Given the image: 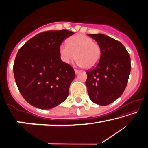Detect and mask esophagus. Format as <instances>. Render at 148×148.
Returning <instances> with one entry per match:
<instances>
[{"instance_id": "34e87169", "label": "esophagus", "mask_w": 148, "mask_h": 148, "mask_svg": "<svg viewBox=\"0 0 148 148\" xmlns=\"http://www.w3.org/2000/svg\"><path fill=\"white\" fill-rule=\"evenodd\" d=\"M81 72V71L80 70H75V73H76V74L77 75V74H80Z\"/></svg>"}]
</instances>
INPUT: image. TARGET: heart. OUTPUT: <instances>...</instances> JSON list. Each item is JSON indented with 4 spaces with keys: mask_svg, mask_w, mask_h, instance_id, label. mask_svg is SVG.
I'll use <instances>...</instances> for the list:
<instances>
[{
    "mask_svg": "<svg viewBox=\"0 0 148 148\" xmlns=\"http://www.w3.org/2000/svg\"><path fill=\"white\" fill-rule=\"evenodd\" d=\"M59 54L62 61L65 64H69L76 56L77 64L90 69L98 64L102 50L100 45L91 37L78 34L68 39V45L60 46Z\"/></svg>",
    "mask_w": 148,
    "mask_h": 148,
    "instance_id": "1",
    "label": "heart"
}]
</instances>
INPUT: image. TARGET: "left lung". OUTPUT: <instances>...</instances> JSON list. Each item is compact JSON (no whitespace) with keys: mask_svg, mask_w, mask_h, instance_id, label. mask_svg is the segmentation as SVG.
Segmentation results:
<instances>
[{"mask_svg":"<svg viewBox=\"0 0 148 148\" xmlns=\"http://www.w3.org/2000/svg\"><path fill=\"white\" fill-rule=\"evenodd\" d=\"M95 40L102 50L100 60L86 71V85L92 102L106 106L122 96L131 70L130 56L120 42L105 34H88Z\"/></svg>","mask_w":148,"mask_h":148,"instance_id":"obj_1","label":"left lung"}]
</instances>
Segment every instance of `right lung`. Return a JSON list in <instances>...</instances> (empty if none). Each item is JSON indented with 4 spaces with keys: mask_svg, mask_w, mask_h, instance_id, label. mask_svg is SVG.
Returning a JSON list of instances; mask_svg holds the SVG:
<instances>
[{
    "mask_svg": "<svg viewBox=\"0 0 148 148\" xmlns=\"http://www.w3.org/2000/svg\"><path fill=\"white\" fill-rule=\"evenodd\" d=\"M72 34L67 30L40 32L19 49L13 66L14 78L30 105L51 109L67 98L76 74L71 66L61 60L59 48Z\"/></svg>",
    "mask_w": 148,
    "mask_h": 148,
    "instance_id": "add662e5",
    "label": "right lung"
}]
</instances>
